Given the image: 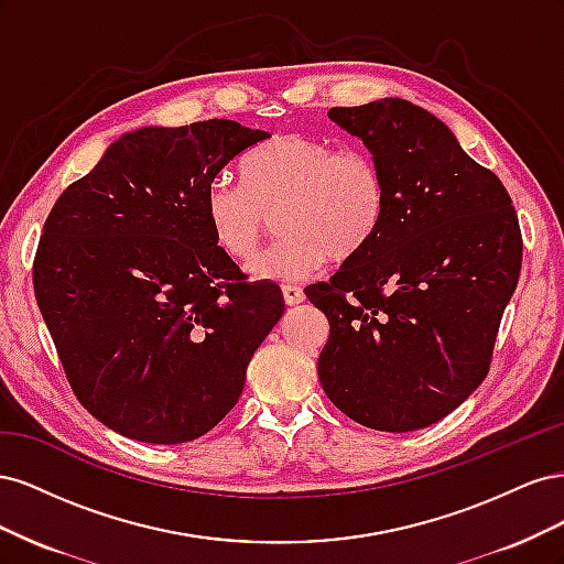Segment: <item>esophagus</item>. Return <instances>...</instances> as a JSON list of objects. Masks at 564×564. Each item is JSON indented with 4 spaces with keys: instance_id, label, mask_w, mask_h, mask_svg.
<instances>
[{
    "instance_id": "obj_1",
    "label": "esophagus",
    "mask_w": 564,
    "mask_h": 564,
    "mask_svg": "<svg viewBox=\"0 0 564 564\" xmlns=\"http://www.w3.org/2000/svg\"><path fill=\"white\" fill-rule=\"evenodd\" d=\"M282 296H284V303H286V305H299V303L305 299L303 289H299V286H294V284H284V286H282Z\"/></svg>"
}]
</instances>
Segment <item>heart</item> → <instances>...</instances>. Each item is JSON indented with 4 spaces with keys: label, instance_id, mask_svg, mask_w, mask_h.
Returning a JSON list of instances; mask_svg holds the SVG:
<instances>
[{
    "label": "heart",
    "instance_id": "1",
    "mask_svg": "<svg viewBox=\"0 0 564 564\" xmlns=\"http://www.w3.org/2000/svg\"><path fill=\"white\" fill-rule=\"evenodd\" d=\"M245 185L214 178L204 214L216 245L249 263L280 218L282 240L251 265L259 280H301L324 261H350L379 235L388 212L383 169L365 150H338L305 133H275L247 152Z\"/></svg>",
    "mask_w": 564,
    "mask_h": 564
}]
</instances>
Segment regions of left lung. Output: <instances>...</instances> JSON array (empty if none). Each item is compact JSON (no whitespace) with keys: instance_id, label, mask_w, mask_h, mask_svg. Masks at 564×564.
Returning <instances> with one entry per match:
<instances>
[{"instance_id":"obj_1","label":"left lung","mask_w":564,"mask_h":564,"mask_svg":"<svg viewBox=\"0 0 564 564\" xmlns=\"http://www.w3.org/2000/svg\"><path fill=\"white\" fill-rule=\"evenodd\" d=\"M388 183L379 235L305 296L329 319L317 360L327 398L373 431L445 419L491 365L522 265L510 195L435 115L402 98L332 108Z\"/></svg>"}]
</instances>
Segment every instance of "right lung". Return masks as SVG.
<instances>
[{
	"mask_svg": "<svg viewBox=\"0 0 564 564\" xmlns=\"http://www.w3.org/2000/svg\"><path fill=\"white\" fill-rule=\"evenodd\" d=\"M265 139L232 119L124 133L51 209L35 299L75 398L115 433L181 445L240 400L284 299L216 245L204 193Z\"/></svg>",
	"mask_w": 564,
	"mask_h": 564,
	"instance_id": "right-lung-1",
	"label": "right lung"
}]
</instances>
